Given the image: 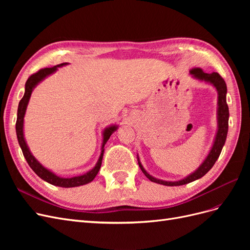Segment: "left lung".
<instances>
[{
    "mask_svg": "<svg viewBox=\"0 0 250 250\" xmlns=\"http://www.w3.org/2000/svg\"><path fill=\"white\" fill-rule=\"evenodd\" d=\"M190 73L197 79L204 80V81H208V82L211 83V84H213L218 90V95H219L218 96V106H219L218 107V124H219V126H218L216 139L214 142L213 148H211L210 152L208 153V157L206 158V161H204V163L200 166V168L197 171H195L193 174H191L190 176H188L187 178H185L183 180L173 181L172 183V181H164V180L156 179L151 175H149V174L145 171V169L143 168L141 163L139 162V166H140L142 172L145 174L147 178H149L151 181H153V183H156V184L170 186V187L183 186V185H187L188 183H191V181H194V180L206 175V174L211 169V167L215 165L219 155H220L221 150L223 148V145H224L225 140H226V135H228L229 111L228 103H226V92H228V88H226V83H225L224 79L218 73L214 72L211 74H208V73H204L200 69H194V70L190 71Z\"/></svg>",
    "mask_w": 250,
    "mask_h": 250,
    "instance_id": "1",
    "label": "left lung"
}]
</instances>
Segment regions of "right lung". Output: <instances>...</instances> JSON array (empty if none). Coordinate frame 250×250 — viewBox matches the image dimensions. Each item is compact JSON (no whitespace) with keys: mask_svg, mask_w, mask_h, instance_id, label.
<instances>
[{"mask_svg":"<svg viewBox=\"0 0 250 250\" xmlns=\"http://www.w3.org/2000/svg\"><path fill=\"white\" fill-rule=\"evenodd\" d=\"M64 64H66V62L58 64L56 66L44 67V69H42L40 71H37L36 73L32 74L31 76L28 78V80L26 81V84H25V95H24V97L21 98L20 103H19L16 129H17L18 140H19L20 146L21 148L22 154H24L28 165L30 166V168H31L42 179L46 180L47 183H49L53 186H58V187H62V188H73V187H79V186H82V185L88 184L96 177L98 172H99V170H100L101 164H102V158H103V153H104V149H103L104 145L108 141L111 133L116 130L117 127L111 126V127L107 128V129L104 130L103 145H102V151H101V155L99 157V161H98L96 167L93 170H90L89 172L85 173L84 175H80V176L72 177V178L58 177L57 175H55L54 173H52L49 170H47L46 168H43L42 166L35 160L34 156L31 153H30V151L27 147V144H26L25 139H24V133H22V123H24L25 111H26L27 104H28L29 99H30V96H31L32 89L40 81H42L43 78H46L48 75L52 74L53 72H55L56 69H57V66H62V65H64Z\"/></svg>","mask_w":250,"mask_h":250,"instance_id":"right-lung-1","label":"right lung"}]
</instances>
